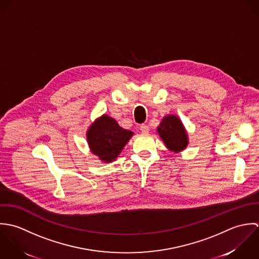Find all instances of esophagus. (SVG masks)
<instances>
[{
  "mask_svg": "<svg viewBox=\"0 0 259 259\" xmlns=\"http://www.w3.org/2000/svg\"><path fill=\"white\" fill-rule=\"evenodd\" d=\"M140 131H141L142 133L146 134V133L149 132V127H148L147 125H145V124H142V125H140Z\"/></svg>",
  "mask_w": 259,
  "mask_h": 259,
  "instance_id": "34e87169",
  "label": "esophagus"
}]
</instances>
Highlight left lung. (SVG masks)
<instances>
[{
	"mask_svg": "<svg viewBox=\"0 0 259 259\" xmlns=\"http://www.w3.org/2000/svg\"><path fill=\"white\" fill-rule=\"evenodd\" d=\"M157 131L169 150L179 152L188 144L187 133L181 121L173 115L166 116L161 121Z\"/></svg>",
	"mask_w": 259,
	"mask_h": 259,
	"instance_id": "8db88e82",
	"label": "left lung"
}]
</instances>
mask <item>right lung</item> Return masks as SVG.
Returning a JSON list of instances; mask_svg holds the SVG:
<instances>
[{
	"label": "right lung",
	"mask_w": 259,
	"mask_h": 259,
	"mask_svg": "<svg viewBox=\"0 0 259 259\" xmlns=\"http://www.w3.org/2000/svg\"><path fill=\"white\" fill-rule=\"evenodd\" d=\"M132 135L133 132L121 128L113 118L104 115L88 130L87 140L91 151L108 163L120 154Z\"/></svg>",
	"instance_id": "add662e5"
}]
</instances>
